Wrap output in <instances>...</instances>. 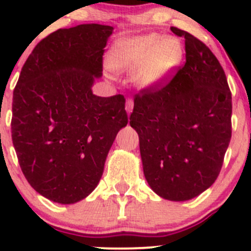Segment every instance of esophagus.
Listing matches in <instances>:
<instances>
[{
  "label": "esophagus",
  "instance_id": "34e87169",
  "mask_svg": "<svg viewBox=\"0 0 251 251\" xmlns=\"http://www.w3.org/2000/svg\"><path fill=\"white\" fill-rule=\"evenodd\" d=\"M126 111H127V114H131L132 113V109H133V100H131V98H128L127 100H126Z\"/></svg>",
  "mask_w": 251,
  "mask_h": 251
}]
</instances>
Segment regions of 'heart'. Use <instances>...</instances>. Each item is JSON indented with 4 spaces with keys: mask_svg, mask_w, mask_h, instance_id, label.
<instances>
[{
    "mask_svg": "<svg viewBox=\"0 0 251 251\" xmlns=\"http://www.w3.org/2000/svg\"><path fill=\"white\" fill-rule=\"evenodd\" d=\"M182 57L183 47L178 40L151 34L120 40L111 50L110 67L136 74L138 85L151 87L173 74Z\"/></svg>",
    "mask_w": 251,
    "mask_h": 251,
    "instance_id": "b5f03b06",
    "label": "heart"
}]
</instances>
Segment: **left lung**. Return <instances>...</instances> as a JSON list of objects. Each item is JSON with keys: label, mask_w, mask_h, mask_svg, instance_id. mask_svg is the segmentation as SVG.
<instances>
[{"label": "left lung", "mask_w": 251, "mask_h": 251, "mask_svg": "<svg viewBox=\"0 0 251 251\" xmlns=\"http://www.w3.org/2000/svg\"><path fill=\"white\" fill-rule=\"evenodd\" d=\"M186 63L170 80L135 96L130 125L140 137L143 173L159 197L196 198L219 176L232 136V96L214 53L189 32Z\"/></svg>", "instance_id": "8db88e82"}]
</instances>
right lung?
Returning <instances> with one entry per match:
<instances>
[{
    "instance_id": "right-lung-1",
    "label": "right lung",
    "mask_w": 251,
    "mask_h": 251,
    "mask_svg": "<svg viewBox=\"0 0 251 251\" xmlns=\"http://www.w3.org/2000/svg\"><path fill=\"white\" fill-rule=\"evenodd\" d=\"M113 30L81 24L52 32L27 57L13 91L18 161L30 186L54 203L74 204L97 187L111 144L127 125L123 95L92 93Z\"/></svg>"
}]
</instances>
